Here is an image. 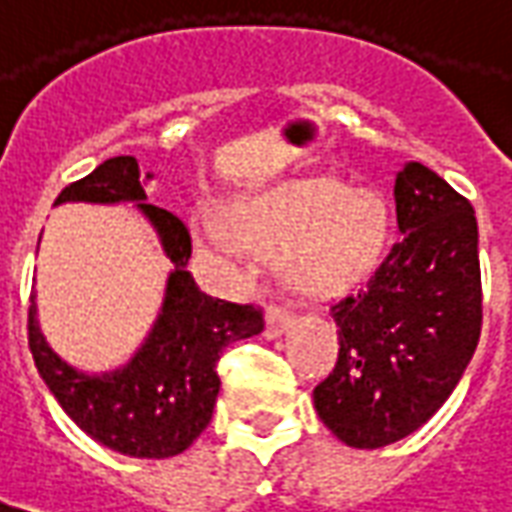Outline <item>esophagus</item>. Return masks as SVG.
Wrapping results in <instances>:
<instances>
[{"instance_id":"esophagus-1","label":"esophagus","mask_w":512,"mask_h":512,"mask_svg":"<svg viewBox=\"0 0 512 512\" xmlns=\"http://www.w3.org/2000/svg\"><path fill=\"white\" fill-rule=\"evenodd\" d=\"M296 321V315L288 307H279V304H268L266 307V337H279V334L288 329L290 323Z\"/></svg>"}]
</instances>
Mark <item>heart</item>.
<instances>
[{"mask_svg": "<svg viewBox=\"0 0 512 512\" xmlns=\"http://www.w3.org/2000/svg\"><path fill=\"white\" fill-rule=\"evenodd\" d=\"M197 238L238 277L252 274V252L279 249L285 277L304 293H334L365 277L386 244L384 200L334 178H290L238 197L227 216L202 208Z\"/></svg>", "mask_w": 512, "mask_h": 512, "instance_id": "b5f03b06", "label": "heart"}]
</instances>
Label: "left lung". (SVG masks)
I'll return each mask as SVG.
<instances>
[{
	"mask_svg": "<svg viewBox=\"0 0 512 512\" xmlns=\"http://www.w3.org/2000/svg\"><path fill=\"white\" fill-rule=\"evenodd\" d=\"M397 238L359 293L332 307L337 365L315 411L348 447L406 439L450 397L483 326L472 202L419 161L395 175Z\"/></svg>",
	"mask_w": 512,
	"mask_h": 512,
	"instance_id": "8db88e82",
	"label": "left lung"
}]
</instances>
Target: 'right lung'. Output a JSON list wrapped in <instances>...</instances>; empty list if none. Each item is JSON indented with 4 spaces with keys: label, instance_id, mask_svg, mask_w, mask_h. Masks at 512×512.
<instances>
[{
    "label": "right lung",
    "instance_id": "obj_1",
    "mask_svg": "<svg viewBox=\"0 0 512 512\" xmlns=\"http://www.w3.org/2000/svg\"><path fill=\"white\" fill-rule=\"evenodd\" d=\"M150 178V175H147ZM134 156L106 158L104 164L60 191V202H136L175 263L167 296L153 332L126 367L87 376L62 362L46 343L29 299V351L40 378L62 411L109 450L131 458H172L189 450L211 422L219 395V356L235 340L263 332V310L255 304L213 299L197 288L186 266L191 235L175 213L145 202Z\"/></svg>",
    "mask_w": 512,
    "mask_h": 512
}]
</instances>
